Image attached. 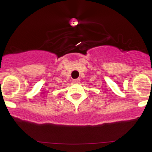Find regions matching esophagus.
Instances as JSON below:
<instances>
[{
	"label": "esophagus",
	"instance_id": "obj_1",
	"mask_svg": "<svg viewBox=\"0 0 152 152\" xmlns=\"http://www.w3.org/2000/svg\"><path fill=\"white\" fill-rule=\"evenodd\" d=\"M72 83H73V84H79V83H80V80H79V79L73 80H72Z\"/></svg>",
	"mask_w": 152,
	"mask_h": 152
}]
</instances>
